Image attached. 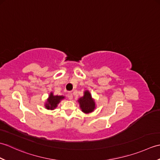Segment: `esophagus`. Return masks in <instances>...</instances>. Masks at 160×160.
I'll return each instance as SVG.
<instances>
[{
    "mask_svg": "<svg viewBox=\"0 0 160 160\" xmlns=\"http://www.w3.org/2000/svg\"><path fill=\"white\" fill-rule=\"evenodd\" d=\"M67 97H68V98H69V100H72V99H73V93H71V92L68 93V94H67Z\"/></svg>",
    "mask_w": 160,
    "mask_h": 160,
    "instance_id": "esophagus-1",
    "label": "esophagus"
}]
</instances>
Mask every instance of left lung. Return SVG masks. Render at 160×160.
Wrapping results in <instances>:
<instances>
[{
  "label": "left lung",
  "instance_id": "1",
  "mask_svg": "<svg viewBox=\"0 0 160 160\" xmlns=\"http://www.w3.org/2000/svg\"><path fill=\"white\" fill-rule=\"evenodd\" d=\"M78 102L82 111L85 113H91L96 108V103L89 91H84V96L78 100Z\"/></svg>",
  "mask_w": 160,
  "mask_h": 160
}]
</instances>
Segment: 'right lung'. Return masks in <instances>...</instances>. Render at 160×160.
<instances>
[{
  "label": "right lung",
  "instance_id": "1",
  "mask_svg": "<svg viewBox=\"0 0 160 160\" xmlns=\"http://www.w3.org/2000/svg\"><path fill=\"white\" fill-rule=\"evenodd\" d=\"M64 98V97L62 96H53V93L52 92L45 103V108L49 110H53L54 108L57 107L60 102Z\"/></svg>",
  "mask_w": 160,
  "mask_h": 160
}]
</instances>
